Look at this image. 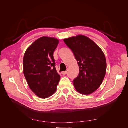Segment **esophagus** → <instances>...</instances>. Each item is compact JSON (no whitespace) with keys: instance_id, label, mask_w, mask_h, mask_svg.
Masks as SVG:
<instances>
[{"instance_id":"obj_1","label":"esophagus","mask_w":128,"mask_h":128,"mask_svg":"<svg viewBox=\"0 0 128 128\" xmlns=\"http://www.w3.org/2000/svg\"><path fill=\"white\" fill-rule=\"evenodd\" d=\"M62 73V75H66L67 74V71H65V72H61Z\"/></svg>"}]
</instances>
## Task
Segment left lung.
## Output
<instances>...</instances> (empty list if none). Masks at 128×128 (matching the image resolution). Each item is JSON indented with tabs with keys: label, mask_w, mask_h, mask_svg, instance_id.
Wrapping results in <instances>:
<instances>
[{
	"label": "left lung",
	"mask_w": 128,
	"mask_h": 128,
	"mask_svg": "<svg viewBox=\"0 0 128 128\" xmlns=\"http://www.w3.org/2000/svg\"><path fill=\"white\" fill-rule=\"evenodd\" d=\"M78 64L80 72L73 84L76 90L90 94L101 86L106 72V60L102 49L90 38L83 36L64 39Z\"/></svg>",
	"instance_id": "left-lung-1"
}]
</instances>
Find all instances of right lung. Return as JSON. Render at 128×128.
Segmentation results:
<instances>
[{
  "label": "right lung",
  "instance_id": "obj_1",
  "mask_svg": "<svg viewBox=\"0 0 128 128\" xmlns=\"http://www.w3.org/2000/svg\"><path fill=\"white\" fill-rule=\"evenodd\" d=\"M58 44L56 38L42 37L34 42L24 54L25 78L30 88L41 98H48L54 94L60 80L53 57Z\"/></svg>",
  "mask_w": 128,
  "mask_h": 128
}]
</instances>
